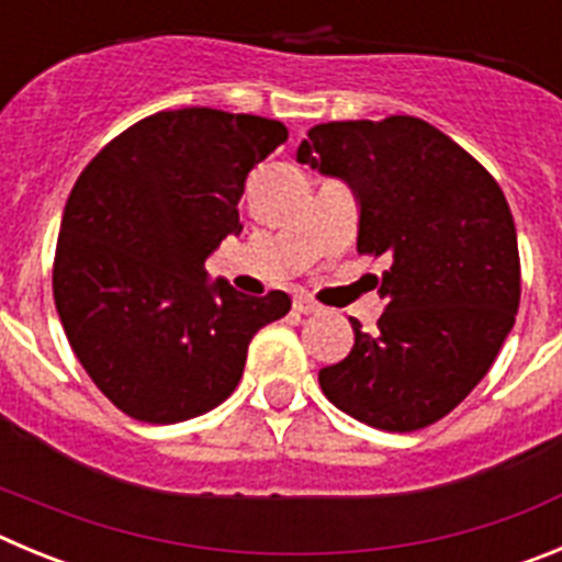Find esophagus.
I'll list each match as a JSON object with an SVG mask.
<instances>
[{
  "instance_id": "obj_1",
  "label": "esophagus",
  "mask_w": 562,
  "mask_h": 562,
  "mask_svg": "<svg viewBox=\"0 0 562 562\" xmlns=\"http://www.w3.org/2000/svg\"><path fill=\"white\" fill-rule=\"evenodd\" d=\"M292 310L301 312V315H317V312H321V304H315L310 295H295V301H292Z\"/></svg>"
}]
</instances>
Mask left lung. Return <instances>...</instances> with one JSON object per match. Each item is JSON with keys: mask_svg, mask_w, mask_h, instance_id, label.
I'll use <instances>...</instances> for the list:
<instances>
[{"mask_svg": "<svg viewBox=\"0 0 562 562\" xmlns=\"http://www.w3.org/2000/svg\"><path fill=\"white\" fill-rule=\"evenodd\" d=\"M297 162L360 205L357 250L389 256L376 331L321 369L326 400L391 434L428 428L490 371L520 304L513 211L479 160L411 114L310 128Z\"/></svg>", "mask_w": 562, "mask_h": 562, "instance_id": "left-lung-1", "label": "left lung"}]
</instances>
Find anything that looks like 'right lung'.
<instances>
[{"label":"right lung","instance_id":"obj_1","mask_svg":"<svg viewBox=\"0 0 562 562\" xmlns=\"http://www.w3.org/2000/svg\"><path fill=\"white\" fill-rule=\"evenodd\" d=\"M286 140L281 121L191 106L117 134L64 207L53 297L101 394L132 419L207 414L241 380L247 346L286 292H236L205 261L238 236L247 173Z\"/></svg>","mask_w":562,"mask_h":562}]
</instances>
